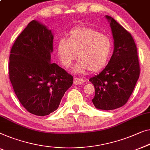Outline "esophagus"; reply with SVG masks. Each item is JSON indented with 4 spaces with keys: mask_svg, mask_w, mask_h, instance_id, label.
I'll return each mask as SVG.
<instances>
[{
    "mask_svg": "<svg viewBox=\"0 0 150 150\" xmlns=\"http://www.w3.org/2000/svg\"><path fill=\"white\" fill-rule=\"evenodd\" d=\"M84 82V80L81 79V78H74V83L75 84H82Z\"/></svg>",
    "mask_w": 150,
    "mask_h": 150,
    "instance_id": "esophagus-1",
    "label": "esophagus"
}]
</instances>
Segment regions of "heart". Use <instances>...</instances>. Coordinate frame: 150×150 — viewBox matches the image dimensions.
<instances>
[{
	"mask_svg": "<svg viewBox=\"0 0 150 150\" xmlns=\"http://www.w3.org/2000/svg\"><path fill=\"white\" fill-rule=\"evenodd\" d=\"M112 51L111 38L88 27L71 30L68 40L61 39L57 45L58 55L66 68H70L78 55L79 60L73 70L76 74L101 70L107 64Z\"/></svg>",
	"mask_w": 150,
	"mask_h": 150,
	"instance_id": "obj_1",
	"label": "heart"
}]
</instances>
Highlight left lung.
<instances>
[{"mask_svg":"<svg viewBox=\"0 0 150 150\" xmlns=\"http://www.w3.org/2000/svg\"><path fill=\"white\" fill-rule=\"evenodd\" d=\"M114 49L109 63L99 74L91 78L95 93L92 101L99 110H111L125 105L140 74L137 49L131 33L110 16Z\"/></svg>","mask_w":150,"mask_h":150,"instance_id":"1","label":"left lung"}]
</instances>
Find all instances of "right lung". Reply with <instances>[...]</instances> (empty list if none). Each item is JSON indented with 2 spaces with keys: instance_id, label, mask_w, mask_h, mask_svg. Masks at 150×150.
Returning <instances> with one entry per match:
<instances>
[{
  "instance_id": "right-lung-1",
  "label": "right lung",
  "mask_w": 150,
  "mask_h": 150,
  "mask_svg": "<svg viewBox=\"0 0 150 150\" xmlns=\"http://www.w3.org/2000/svg\"><path fill=\"white\" fill-rule=\"evenodd\" d=\"M53 42L51 30L32 20L10 52L8 71L14 92L28 112L39 116L55 111L73 84L72 76L50 62Z\"/></svg>"
}]
</instances>
